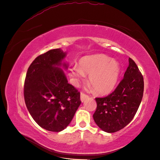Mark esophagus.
<instances>
[{
    "label": "esophagus",
    "mask_w": 160,
    "mask_h": 160,
    "mask_svg": "<svg viewBox=\"0 0 160 160\" xmlns=\"http://www.w3.org/2000/svg\"><path fill=\"white\" fill-rule=\"evenodd\" d=\"M88 98V95H86L84 93H80V100H81V101L82 102H84L85 100L87 99Z\"/></svg>",
    "instance_id": "1"
}]
</instances>
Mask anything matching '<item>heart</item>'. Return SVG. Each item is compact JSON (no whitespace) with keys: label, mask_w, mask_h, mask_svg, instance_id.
Masks as SVG:
<instances>
[{"label":"heart","mask_w":160,"mask_h":160,"mask_svg":"<svg viewBox=\"0 0 160 160\" xmlns=\"http://www.w3.org/2000/svg\"><path fill=\"white\" fill-rule=\"evenodd\" d=\"M119 63L103 54H95L82 58L78 65L69 69V76L75 85L89 74L88 80L98 93L110 92L115 86L120 74ZM89 88L91 86L89 85Z\"/></svg>","instance_id":"b5f03b06"}]
</instances>
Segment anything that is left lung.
Wrapping results in <instances>:
<instances>
[{"label":"left lung","instance_id":"obj_1","mask_svg":"<svg viewBox=\"0 0 160 160\" xmlns=\"http://www.w3.org/2000/svg\"><path fill=\"white\" fill-rule=\"evenodd\" d=\"M129 65L123 79L111 94L96 98L97 104L93 119L98 127L108 133L119 131L135 116L143 95V77L134 61Z\"/></svg>","mask_w":160,"mask_h":160}]
</instances>
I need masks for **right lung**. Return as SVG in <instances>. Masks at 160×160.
I'll return each instance as SVG.
<instances>
[{"mask_svg":"<svg viewBox=\"0 0 160 160\" xmlns=\"http://www.w3.org/2000/svg\"><path fill=\"white\" fill-rule=\"evenodd\" d=\"M60 48L38 56L28 67L24 85L28 110L37 124L58 132L69 124L81 104L80 93L68 83L64 71L68 63Z\"/></svg>","mask_w":160,"mask_h":160,"instance_id":"add662e5","label":"right lung"}]
</instances>
